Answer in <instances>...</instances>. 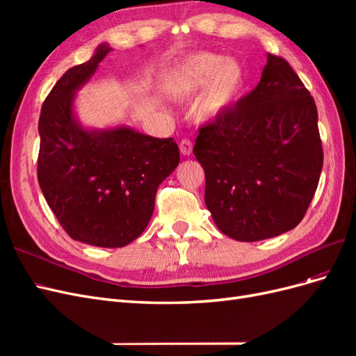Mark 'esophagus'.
Returning a JSON list of instances; mask_svg holds the SVG:
<instances>
[{"label":"esophagus","instance_id":"1","mask_svg":"<svg viewBox=\"0 0 356 356\" xmlns=\"http://www.w3.org/2000/svg\"><path fill=\"white\" fill-rule=\"evenodd\" d=\"M179 152L184 154V156H190L191 152H193V143L190 141V139L184 138L182 141L179 143Z\"/></svg>","mask_w":356,"mask_h":356}]
</instances>
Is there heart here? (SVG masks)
<instances>
[{
    "label": "heart",
    "mask_w": 356,
    "mask_h": 356,
    "mask_svg": "<svg viewBox=\"0 0 356 356\" xmlns=\"http://www.w3.org/2000/svg\"><path fill=\"white\" fill-rule=\"evenodd\" d=\"M245 68L234 59L212 51L196 53L175 70L170 89L179 96H191L203 90L195 113L200 120H212L227 111L239 98L245 83Z\"/></svg>",
    "instance_id": "b5f03b06"
}]
</instances>
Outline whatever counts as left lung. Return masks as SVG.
<instances>
[{"mask_svg":"<svg viewBox=\"0 0 356 356\" xmlns=\"http://www.w3.org/2000/svg\"><path fill=\"white\" fill-rule=\"evenodd\" d=\"M193 153L204 169V203L224 234L257 242L293 230L324 163L315 99L289 63L268 53L257 88L200 126Z\"/></svg>","mask_w":356,"mask_h":356,"instance_id":"obj_1","label":"left lung"}]
</instances>
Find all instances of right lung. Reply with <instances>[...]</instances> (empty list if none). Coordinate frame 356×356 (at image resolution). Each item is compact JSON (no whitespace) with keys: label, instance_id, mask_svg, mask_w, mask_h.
<instances>
[{"label":"right lung","instance_id":"obj_1","mask_svg":"<svg viewBox=\"0 0 356 356\" xmlns=\"http://www.w3.org/2000/svg\"><path fill=\"white\" fill-rule=\"evenodd\" d=\"M111 49L70 68L42 102L37 177L42 195L70 238L101 248L135 241L152 218L160 182L179 163L174 138L129 127L86 131L72 115L74 92Z\"/></svg>","mask_w":356,"mask_h":356}]
</instances>
